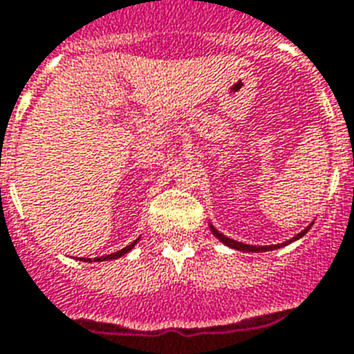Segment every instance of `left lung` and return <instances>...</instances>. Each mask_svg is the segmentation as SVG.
<instances>
[{
	"label": "left lung",
	"instance_id": "left-lung-1",
	"mask_svg": "<svg viewBox=\"0 0 354 354\" xmlns=\"http://www.w3.org/2000/svg\"><path fill=\"white\" fill-rule=\"evenodd\" d=\"M209 227H211V232L214 234V236L220 240L222 243H225L227 247H231V249H236V251H243V252H266V251H274V249H280V247L283 245H289L291 242H295V240H300L304 234H306L309 229H311V225L306 227L304 231L298 232L297 236H292L291 240H287L286 243H277V245H249V243H242V242H236V240H232V238H227L225 234H222V232L218 231L216 227L212 225V223H209Z\"/></svg>",
	"mask_w": 354,
	"mask_h": 354
}]
</instances>
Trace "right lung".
I'll list each match as a JSON object with an SVG mask.
<instances>
[{
    "mask_svg": "<svg viewBox=\"0 0 354 354\" xmlns=\"http://www.w3.org/2000/svg\"><path fill=\"white\" fill-rule=\"evenodd\" d=\"M138 240H140V238H138ZM138 240H134V242L131 243V245H127V247H123L122 251H116V252H112V254H107V257H102V258H96V261H105V260H116V258H122L123 254H127L129 251H131L132 247L136 245L138 243ZM83 261H91V258H87V260H85V258H82Z\"/></svg>",
    "mask_w": 354,
    "mask_h": 354,
    "instance_id": "right-lung-1",
    "label": "right lung"
}]
</instances>
